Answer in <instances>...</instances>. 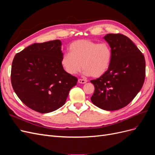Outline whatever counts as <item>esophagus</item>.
Returning a JSON list of instances; mask_svg holds the SVG:
<instances>
[{
	"label": "esophagus",
	"mask_w": 155,
	"mask_h": 155,
	"mask_svg": "<svg viewBox=\"0 0 155 155\" xmlns=\"http://www.w3.org/2000/svg\"><path fill=\"white\" fill-rule=\"evenodd\" d=\"M78 82L79 83H85L87 82V79H78Z\"/></svg>",
	"instance_id": "esophagus-1"
}]
</instances>
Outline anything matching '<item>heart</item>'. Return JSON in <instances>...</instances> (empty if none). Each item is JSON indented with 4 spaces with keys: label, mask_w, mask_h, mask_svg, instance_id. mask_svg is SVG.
Wrapping results in <instances>:
<instances>
[{
    "label": "heart",
    "mask_w": 155,
    "mask_h": 155,
    "mask_svg": "<svg viewBox=\"0 0 155 155\" xmlns=\"http://www.w3.org/2000/svg\"><path fill=\"white\" fill-rule=\"evenodd\" d=\"M69 50L70 52L62 55L61 64L70 75L78 74L83 67L84 74L98 78L106 73L110 67L112 52L107 43L78 40L70 45Z\"/></svg>",
    "instance_id": "obj_1"
}]
</instances>
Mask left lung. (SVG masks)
Returning a JSON list of instances; mask_svg holds the SVG:
<instances>
[{
  "label": "left lung",
  "instance_id": "left-lung-1",
  "mask_svg": "<svg viewBox=\"0 0 155 155\" xmlns=\"http://www.w3.org/2000/svg\"><path fill=\"white\" fill-rule=\"evenodd\" d=\"M104 39L112 50L111 63L106 73L91 81L95 87L91 99L101 109L116 110L127 105L141 90L145 61L141 51L127 36L109 34Z\"/></svg>",
  "mask_w": 155,
  "mask_h": 155
}]
</instances>
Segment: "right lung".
<instances>
[{
	"label": "right lung",
	"instance_id": "obj_1",
	"mask_svg": "<svg viewBox=\"0 0 155 155\" xmlns=\"http://www.w3.org/2000/svg\"><path fill=\"white\" fill-rule=\"evenodd\" d=\"M61 41L34 43L17 53L12 62L11 81L23 104L40 113L61 107L78 78L61 64Z\"/></svg>",
	"mask_w": 155,
	"mask_h": 155
}]
</instances>
